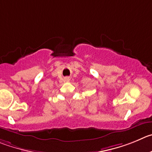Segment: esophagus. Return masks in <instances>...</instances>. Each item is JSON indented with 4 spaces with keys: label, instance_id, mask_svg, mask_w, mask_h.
<instances>
[{
    "label": "esophagus",
    "instance_id": "1",
    "mask_svg": "<svg viewBox=\"0 0 152 152\" xmlns=\"http://www.w3.org/2000/svg\"><path fill=\"white\" fill-rule=\"evenodd\" d=\"M69 78H66V79H65V81H66V82H67V81H69Z\"/></svg>",
    "mask_w": 152,
    "mask_h": 152
}]
</instances>
